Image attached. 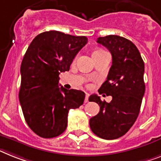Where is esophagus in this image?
<instances>
[{
	"label": "esophagus",
	"instance_id": "34e87169",
	"mask_svg": "<svg viewBox=\"0 0 161 161\" xmlns=\"http://www.w3.org/2000/svg\"><path fill=\"white\" fill-rule=\"evenodd\" d=\"M89 96H90V95H89L88 93H86V99H85V102H86V103H87V102H88Z\"/></svg>",
	"mask_w": 161,
	"mask_h": 161
}]
</instances>
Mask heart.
<instances>
[{
	"label": "heart",
	"instance_id": "b5f03b06",
	"mask_svg": "<svg viewBox=\"0 0 161 161\" xmlns=\"http://www.w3.org/2000/svg\"><path fill=\"white\" fill-rule=\"evenodd\" d=\"M103 50H101V49H98V50H95L93 53H100V52H103Z\"/></svg>",
	"mask_w": 161,
	"mask_h": 161
}]
</instances>
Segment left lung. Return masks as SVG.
Segmentation results:
<instances>
[{"mask_svg": "<svg viewBox=\"0 0 161 161\" xmlns=\"http://www.w3.org/2000/svg\"><path fill=\"white\" fill-rule=\"evenodd\" d=\"M97 42L109 50L113 59L99 93L113 99L107 103L90 95L89 101L98 103L100 109L90 119V127L99 137L114 140L127 133L137 119L145 93L144 62L136 45L123 37H99Z\"/></svg>", "mask_w": 161, "mask_h": 161, "instance_id": "1", "label": "left lung"}]
</instances>
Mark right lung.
Wrapping results in <instances>:
<instances>
[{
	"mask_svg": "<svg viewBox=\"0 0 161 161\" xmlns=\"http://www.w3.org/2000/svg\"><path fill=\"white\" fill-rule=\"evenodd\" d=\"M87 42L85 36L52 30L36 36L28 47L20 66L19 99L28 126L38 136L61 135L67 126L69 110L83 104L86 94L59 87V75L70 70Z\"/></svg>",
	"mask_w": 161,
	"mask_h": 161,
	"instance_id": "add662e5",
	"label": "right lung"
}]
</instances>
